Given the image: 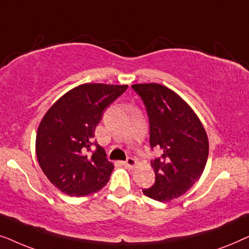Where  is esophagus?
<instances>
[{"mask_svg":"<svg viewBox=\"0 0 249 249\" xmlns=\"http://www.w3.org/2000/svg\"><path fill=\"white\" fill-rule=\"evenodd\" d=\"M124 165L127 166L128 169H134L135 166L137 165V161H136V160L132 159V158H128L127 161L124 162Z\"/></svg>","mask_w":249,"mask_h":249,"instance_id":"obj_1","label":"esophagus"}]
</instances>
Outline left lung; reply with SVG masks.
<instances>
[{
    "instance_id": "left-lung-1",
    "label": "left lung",
    "mask_w": 249,
    "mask_h": 249,
    "mask_svg": "<svg viewBox=\"0 0 249 249\" xmlns=\"http://www.w3.org/2000/svg\"><path fill=\"white\" fill-rule=\"evenodd\" d=\"M149 119V144L162 153L151 161L155 183L142 193L159 202L183 195L205 169L209 138L199 118L185 100L163 85L135 84Z\"/></svg>"
}]
</instances>
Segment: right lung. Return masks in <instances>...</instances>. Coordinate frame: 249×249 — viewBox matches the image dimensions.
I'll return each mask as SVG.
<instances>
[{"instance_id": "right-lung-1", "label": "right lung", "mask_w": 249, "mask_h": 249, "mask_svg": "<svg viewBox=\"0 0 249 249\" xmlns=\"http://www.w3.org/2000/svg\"><path fill=\"white\" fill-rule=\"evenodd\" d=\"M128 85L83 84L67 91L44 115L37 129L36 155L44 175L61 192L83 197L101 190L114 165L93 142L103 111ZM97 149L87 156L90 146Z\"/></svg>"}]
</instances>
